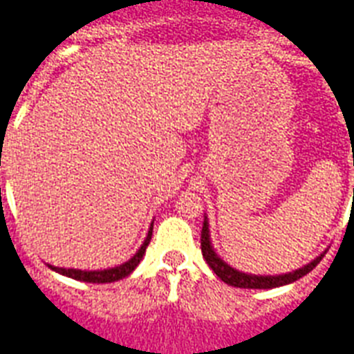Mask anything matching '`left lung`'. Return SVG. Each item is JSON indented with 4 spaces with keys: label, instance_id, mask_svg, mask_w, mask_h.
<instances>
[{
    "label": "left lung",
    "instance_id": "left-lung-1",
    "mask_svg": "<svg viewBox=\"0 0 354 354\" xmlns=\"http://www.w3.org/2000/svg\"><path fill=\"white\" fill-rule=\"evenodd\" d=\"M202 252L205 261L209 263V267L216 272V277L220 280H223L229 286L242 287V289H272V287L291 283V281L298 280V278L306 277L307 272H311L320 263L322 258H324V254H320L317 260H313L306 267H301V269H298L295 272H289V274H280V277H254V274H245V272H240L236 269H232L231 266H227L225 261L214 252V249L211 247V240H209V225H207V220L203 222L202 227Z\"/></svg>",
    "mask_w": 354,
    "mask_h": 354
}]
</instances>
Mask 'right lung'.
<instances>
[{"instance_id": "1", "label": "right lung", "mask_w": 354, "mask_h": 354, "mask_svg": "<svg viewBox=\"0 0 354 354\" xmlns=\"http://www.w3.org/2000/svg\"><path fill=\"white\" fill-rule=\"evenodd\" d=\"M151 238H152V227L149 229L147 238H145L143 245L140 247V251H138L131 260L122 263V266L114 267V269H105V271H80V269H63V267H54V266H48V267H50L53 271L59 272V274H65V277L74 278V280L91 281V283H109V281L122 280V278L129 277V274L136 269V266L140 263L143 254H145V249H147Z\"/></svg>"}]
</instances>
